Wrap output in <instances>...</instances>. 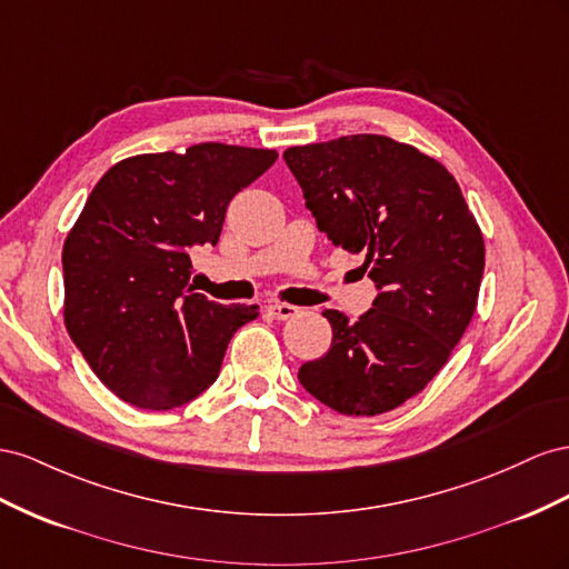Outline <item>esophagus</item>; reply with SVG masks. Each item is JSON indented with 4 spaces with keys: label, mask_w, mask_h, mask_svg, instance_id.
I'll use <instances>...</instances> for the list:
<instances>
[{
    "label": "esophagus",
    "mask_w": 569,
    "mask_h": 569,
    "mask_svg": "<svg viewBox=\"0 0 569 569\" xmlns=\"http://www.w3.org/2000/svg\"><path fill=\"white\" fill-rule=\"evenodd\" d=\"M267 315L271 319H279V321L293 319L298 315V307L296 305H288V302H271V305H267Z\"/></svg>",
    "instance_id": "obj_1"
}]
</instances>
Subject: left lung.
I'll return each mask as SVG.
<instances>
[{
    "label": "left lung",
    "mask_w": 569,
    "mask_h": 569,
    "mask_svg": "<svg viewBox=\"0 0 569 569\" xmlns=\"http://www.w3.org/2000/svg\"><path fill=\"white\" fill-rule=\"evenodd\" d=\"M319 231L365 254L375 307L357 319L323 310L331 350L300 383L340 415L375 417L417 396L475 317L483 236L460 186L433 157L360 133L283 152Z\"/></svg>",
    "instance_id": "8db88e82"
}]
</instances>
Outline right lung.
Returning a JSON list of instances; mask_svg holds the SVG:
<instances>
[{
    "mask_svg": "<svg viewBox=\"0 0 569 569\" xmlns=\"http://www.w3.org/2000/svg\"><path fill=\"white\" fill-rule=\"evenodd\" d=\"M279 157L200 142L121 159L63 240V327L111 393L171 410L219 377L233 333L259 305L192 293L190 250L217 246L226 207Z\"/></svg>",
    "mask_w": 569,
    "mask_h": 569,
    "instance_id": "right-lung-1",
    "label": "right lung"
}]
</instances>
